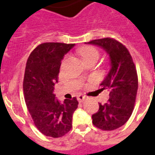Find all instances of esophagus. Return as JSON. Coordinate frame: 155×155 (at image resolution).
<instances>
[{"instance_id": "obj_1", "label": "esophagus", "mask_w": 155, "mask_h": 155, "mask_svg": "<svg viewBox=\"0 0 155 155\" xmlns=\"http://www.w3.org/2000/svg\"><path fill=\"white\" fill-rule=\"evenodd\" d=\"M84 98H85V97H84V95H82V94H80L77 97L78 101H79L80 103H81V102H83V101L84 100Z\"/></svg>"}]
</instances>
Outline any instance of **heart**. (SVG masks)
Listing matches in <instances>:
<instances>
[{
    "label": "heart",
    "instance_id": "heart-1",
    "mask_svg": "<svg viewBox=\"0 0 155 155\" xmlns=\"http://www.w3.org/2000/svg\"><path fill=\"white\" fill-rule=\"evenodd\" d=\"M81 56L84 61H85L92 57H98V51L94 47L88 46L81 49Z\"/></svg>",
    "mask_w": 155,
    "mask_h": 155
}]
</instances>
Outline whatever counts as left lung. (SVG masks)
<instances>
[{
	"label": "left lung",
	"instance_id": "1",
	"mask_svg": "<svg viewBox=\"0 0 155 155\" xmlns=\"http://www.w3.org/2000/svg\"><path fill=\"white\" fill-rule=\"evenodd\" d=\"M87 43L104 49L110 60L109 71L100 84L102 90L109 91V99L107 104H98L93 124L101 130H116L128 121L134 109L138 89L136 66L129 51L117 40L105 38Z\"/></svg>",
	"mask_w": 155,
	"mask_h": 155
}]
</instances>
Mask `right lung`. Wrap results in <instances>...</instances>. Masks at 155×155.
<instances>
[{
    "label": "right lung",
    "mask_w": 155,
    "mask_h": 155,
    "mask_svg": "<svg viewBox=\"0 0 155 155\" xmlns=\"http://www.w3.org/2000/svg\"><path fill=\"white\" fill-rule=\"evenodd\" d=\"M74 47V44L44 42L31 52L26 63L23 84L25 103L34 125L46 136L61 137L72 127L77 99L61 103L53 91L61 60Z\"/></svg>",
    "instance_id": "obj_1"
}]
</instances>
